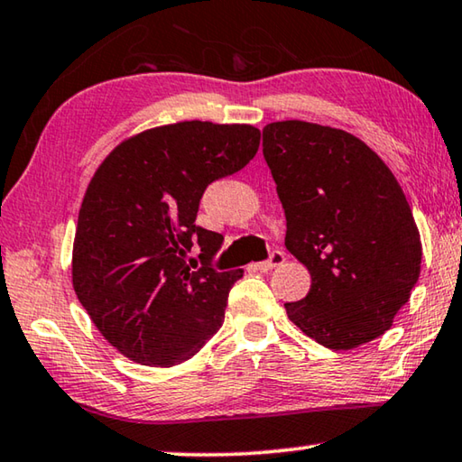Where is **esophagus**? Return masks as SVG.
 <instances>
[{"label":"esophagus","mask_w":462,"mask_h":462,"mask_svg":"<svg viewBox=\"0 0 462 462\" xmlns=\"http://www.w3.org/2000/svg\"><path fill=\"white\" fill-rule=\"evenodd\" d=\"M284 254L282 252H272L270 254V258L266 260V262H260V263H255V268H258L260 272H270L272 268H276V266H281V263H284Z\"/></svg>","instance_id":"obj_1"}]
</instances>
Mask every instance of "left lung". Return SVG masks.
Returning a JSON list of instances; mask_svg holds the SVG:
<instances>
[{"label":"left lung","mask_w":462,"mask_h":462,"mask_svg":"<svg viewBox=\"0 0 462 462\" xmlns=\"http://www.w3.org/2000/svg\"><path fill=\"white\" fill-rule=\"evenodd\" d=\"M263 160L286 217L284 245L311 274L289 319L331 350L383 336L420 278L410 202L379 155L354 134L305 120L263 126Z\"/></svg>","instance_id":"8db88e82"}]
</instances>
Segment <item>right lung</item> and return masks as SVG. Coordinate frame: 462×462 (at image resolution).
Returning a JSON list of instances; mask_svg holds the SVG:
<instances>
[{
    "label": "right lung",
    "instance_id": "1",
    "mask_svg": "<svg viewBox=\"0 0 462 462\" xmlns=\"http://www.w3.org/2000/svg\"><path fill=\"white\" fill-rule=\"evenodd\" d=\"M258 147L252 125L186 120L123 141L94 173L75 231L73 289L126 358L180 365L223 325L244 270L210 266L223 236L196 215L207 186L245 168ZM194 245L202 267L187 260Z\"/></svg>",
    "mask_w": 462,
    "mask_h": 462
}]
</instances>
